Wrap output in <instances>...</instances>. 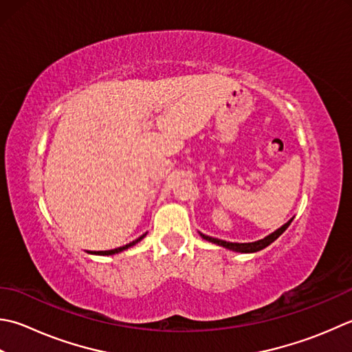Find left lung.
<instances>
[{
  "instance_id": "obj_1",
  "label": "left lung",
  "mask_w": 352,
  "mask_h": 352,
  "mask_svg": "<svg viewBox=\"0 0 352 352\" xmlns=\"http://www.w3.org/2000/svg\"><path fill=\"white\" fill-rule=\"evenodd\" d=\"M292 221H293V218L288 219V221L284 226H280L279 229H276L273 233H270V235H267L265 238L259 239V241H253V243H229V241H224V239H218V238H212L209 235H204V233H201V232H198V233H199V236H201L206 241H209V243L217 244V245H221V247H224V249H229L232 252L254 253V252H259V250L265 249V247L270 245L273 241H276L282 235V233H284L288 229V226L292 224Z\"/></svg>"
}]
</instances>
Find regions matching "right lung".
I'll list each match as a JSON object with an SVG mask.
<instances>
[{
    "label": "right lung",
    "instance_id": "obj_1",
    "mask_svg": "<svg viewBox=\"0 0 352 352\" xmlns=\"http://www.w3.org/2000/svg\"><path fill=\"white\" fill-rule=\"evenodd\" d=\"M146 236V233H143L142 236H139L137 239H134L133 243H129V244H126V245H123V247H117V249H114V250H102V252H88V253H91V254H100V256H109V254H116V253H120V252H123V250H128L129 247H133V245H135L137 243H140V241Z\"/></svg>",
    "mask_w": 352,
    "mask_h": 352
}]
</instances>
